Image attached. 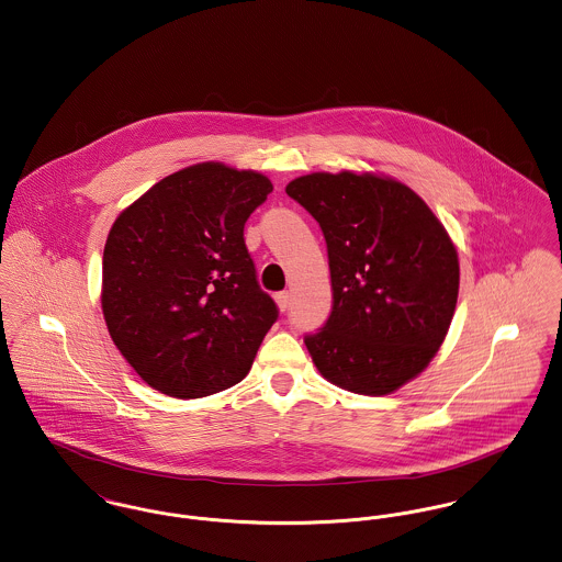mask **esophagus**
Returning <instances> with one entry per match:
<instances>
[{
  "mask_svg": "<svg viewBox=\"0 0 562 562\" xmlns=\"http://www.w3.org/2000/svg\"><path fill=\"white\" fill-rule=\"evenodd\" d=\"M276 302H278V307H280L282 312H286V310H289V305H291V293H289V291H280V293H276Z\"/></svg>",
  "mask_w": 562,
  "mask_h": 562,
  "instance_id": "34e87169",
  "label": "esophagus"
}]
</instances>
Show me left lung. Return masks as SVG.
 I'll use <instances>...</instances> for the list:
<instances>
[{
	"label": "left lung",
	"mask_w": 562,
	"mask_h": 562,
	"mask_svg": "<svg viewBox=\"0 0 562 562\" xmlns=\"http://www.w3.org/2000/svg\"><path fill=\"white\" fill-rule=\"evenodd\" d=\"M286 194L327 244L331 314L305 334L314 366L338 387L385 395L417 376L451 325L460 265L430 207L376 175L312 173Z\"/></svg>",
	"instance_id": "8db88e82"
}]
</instances>
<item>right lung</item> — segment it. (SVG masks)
<instances>
[{"instance_id":"1","label":"right lung","mask_w":562,"mask_h":562,"mask_svg":"<svg viewBox=\"0 0 562 562\" xmlns=\"http://www.w3.org/2000/svg\"><path fill=\"white\" fill-rule=\"evenodd\" d=\"M273 190L265 175L203 162L165 177L115 220L102 312L136 374L173 397L237 385L278 321L244 239Z\"/></svg>"}]
</instances>
